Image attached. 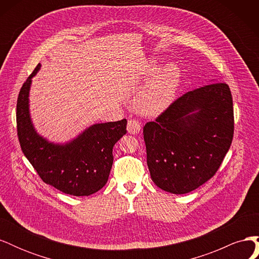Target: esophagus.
<instances>
[{
    "label": "esophagus",
    "mask_w": 259,
    "mask_h": 259,
    "mask_svg": "<svg viewBox=\"0 0 259 259\" xmlns=\"http://www.w3.org/2000/svg\"><path fill=\"white\" fill-rule=\"evenodd\" d=\"M142 128H143V124L139 120L131 119L127 122V131L130 134H134V135L138 134V133H140V131H142Z\"/></svg>",
    "instance_id": "1"
}]
</instances>
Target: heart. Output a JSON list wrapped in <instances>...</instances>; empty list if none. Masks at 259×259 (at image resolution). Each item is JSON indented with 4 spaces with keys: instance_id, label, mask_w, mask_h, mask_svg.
I'll return each mask as SVG.
<instances>
[{
    "instance_id": "1",
    "label": "heart",
    "mask_w": 259,
    "mask_h": 259,
    "mask_svg": "<svg viewBox=\"0 0 259 259\" xmlns=\"http://www.w3.org/2000/svg\"><path fill=\"white\" fill-rule=\"evenodd\" d=\"M150 78L138 97L137 106L143 113L154 115L165 110L173 101L180 82V70L176 65L168 64L158 72V67L150 66L144 74V81Z\"/></svg>"
}]
</instances>
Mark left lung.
I'll list each match as a JSON object with an SVG mask.
<instances>
[{"mask_svg": "<svg viewBox=\"0 0 259 259\" xmlns=\"http://www.w3.org/2000/svg\"><path fill=\"white\" fill-rule=\"evenodd\" d=\"M234 131L228 84L210 83L187 92L144 126L147 164L162 190L188 193L215 175Z\"/></svg>", "mask_w": 259, "mask_h": 259, "instance_id": "1", "label": "left lung"}]
</instances>
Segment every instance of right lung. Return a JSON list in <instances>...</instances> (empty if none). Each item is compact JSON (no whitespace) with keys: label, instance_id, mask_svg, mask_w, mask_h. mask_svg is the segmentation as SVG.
Masks as SVG:
<instances>
[{"label":"right lung","instance_id":"add662e5","mask_svg":"<svg viewBox=\"0 0 259 259\" xmlns=\"http://www.w3.org/2000/svg\"><path fill=\"white\" fill-rule=\"evenodd\" d=\"M40 67L38 64L23 83L17 99L21 150L44 183L75 197L91 195L107 184L113 163L112 149L126 134L127 121L94 124L68 144L50 143L35 132L29 113L31 79Z\"/></svg>","mask_w":259,"mask_h":259}]
</instances>
